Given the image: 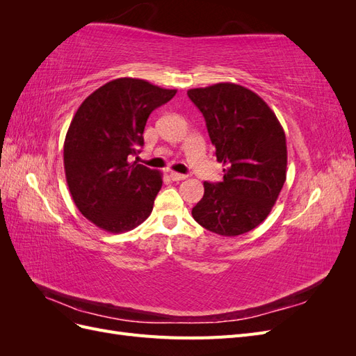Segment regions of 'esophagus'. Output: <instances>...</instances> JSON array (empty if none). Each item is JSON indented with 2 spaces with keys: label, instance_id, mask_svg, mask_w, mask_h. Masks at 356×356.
<instances>
[{
  "label": "esophagus",
  "instance_id": "obj_1",
  "mask_svg": "<svg viewBox=\"0 0 356 356\" xmlns=\"http://www.w3.org/2000/svg\"><path fill=\"white\" fill-rule=\"evenodd\" d=\"M169 178H170L172 181H182V179L187 178V175L178 174V172H169Z\"/></svg>",
  "mask_w": 356,
  "mask_h": 356
}]
</instances>
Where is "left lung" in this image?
<instances>
[{"mask_svg":"<svg viewBox=\"0 0 356 356\" xmlns=\"http://www.w3.org/2000/svg\"><path fill=\"white\" fill-rule=\"evenodd\" d=\"M187 95L203 114L215 156L224 165L221 182H203L193 218L212 233L243 234L267 218L284 187V129L270 106L243 86L218 83Z\"/></svg>","mask_w":356,"mask_h":356,"instance_id":"1","label":"left lung"}]
</instances>
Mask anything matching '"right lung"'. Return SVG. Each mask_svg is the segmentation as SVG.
I'll return each instance as SVG.
<instances>
[{
  "label": "right lung",
  "instance_id": "right-lung-1",
  "mask_svg": "<svg viewBox=\"0 0 356 356\" xmlns=\"http://www.w3.org/2000/svg\"><path fill=\"white\" fill-rule=\"evenodd\" d=\"M175 93L124 77L101 86L79 106L63 144V166L75 207L99 229L132 230L152 213L161 174L131 159L144 145L149 114Z\"/></svg>",
  "mask_w": 356,
  "mask_h": 356
}]
</instances>
